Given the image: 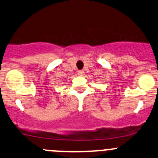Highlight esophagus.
Wrapping results in <instances>:
<instances>
[{
  "label": "esophagus",
  "mask_w": 158,
  "mask_h": 158,
  "mask_svg": "<svg viewBox=\"0 0 158 158\" xmlns=\"http://www.w3.org/2000/svg\"><path fill=\"white\" fill-rule=\"evenodd\" d=\"M77 73H78V74H79V75H83L84 73H85V72H84L83 70H78Z\"/></svg>",
  "instance_id": "1"
}]
</instances>
